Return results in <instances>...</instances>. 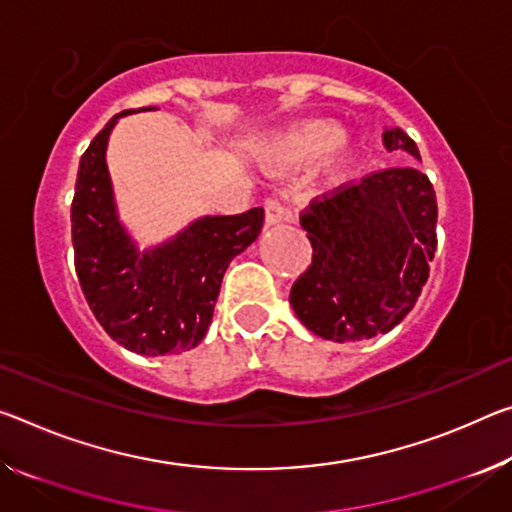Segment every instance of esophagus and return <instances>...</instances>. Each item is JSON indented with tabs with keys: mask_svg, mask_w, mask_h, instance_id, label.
Segmentation results:
<instances>
[{
	"mask_svg": "<svg viewBox=\"0 0 512 512\" xmlns=\"http://www.w3.org/2000/svg\"><path fill=\"white\" fill-rule=\"evenodd\" d=\"M264 212H266V216H264L266 225H278V223L291 221L289 209L282 207V202L275 200V198H269V200L264 202Z\"/></svg>",
	"mask_w": 512,
	"mask_h": 512,
	"instance_id": "34e87169",
	"label": "esophagus"
}]
</instances>
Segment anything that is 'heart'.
Returning <instances> with one entry per match:
<instances>
[{"label":"heart","mask_w":512,"mask_h":512,"mask_svg":"<svg viewBox=\"0 0 512 512\" xmlns=\"http://www.w3.org/2000/svg\"><path fill=\"white\" fill-rule=\"evenodd\" d=\"M358 157V145L330 120H303L282 129L269 148L275 170H289L314 159L310 175L326 189L342 184L353 173Z\"/></svg>","instance_id":"b5f03b06"}]
</instances>
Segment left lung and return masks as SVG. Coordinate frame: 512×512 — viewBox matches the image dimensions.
Returning a JSON list of instances; mask_svg holds the SVG:
<instances>
[{
  "label": "left lung",
  "mask_w": 512,
  "mask_h": 512,
  "mask_svg": "<svg viewBox=\"0 0 512 512\" xmlns=\"http://www.w3.org/2000/svg\"><path fill=\"white\" fill-rule=\"evenodd\" d=\"M383 145L421 161L417 143L399 127H385ZM300 225L314 250L289 294L300 323L339 344L399 326L426 285L437 248L431 180L415 166L380 170L314 200Z\"/></svg>",
  "instance_id": "8db88e82"
}]
</instances>
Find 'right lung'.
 I'll use <instances>...</instances> for the list:
<instances>
[{"mask_svg":"<svg viewBox=\"0 0 512 512\" xmlns=\"http://www.w3.org/2000/svg\"><path fill=\"white\" fill-rule=\"evenodd\" d=\"M113 116L81 154L72 198V246L81 291L107 335L141 355L196 348L214 316L223 275L253 243L264 209L237 216H200L159 246L139 250L118 218L107 166Z\"/></svg>","mask_w":512,"mask_h":512,"instance_id":"1","label":"right lung"}]
</instances>
